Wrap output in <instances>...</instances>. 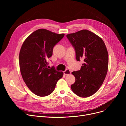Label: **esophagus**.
<instances>
[{"label": "esophagus", "mask_w": 126, "mask_h": 126, "mask_svg": "<svg viewBox=\"0 0 126 126\" xmlns=\"http://www.w3.org/2000/svg\"><path fill=\"white\" fill-rule=\"evenodd\" d=\"M63 73L65 75H68L70 74L71 72H70V70L69 69H66L65 71H63Z\"/></svg>", "instance_id": "esophagus-1"}]
</instances>
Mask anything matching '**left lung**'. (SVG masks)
Returning a JSON list of instances; mask_svg holds the SVG:
<instances>
[{
    "mask_svg": "<svg viewBox=\"0 0 126 126\" xmlns=\"http://www.w3.org/2000/svg\"><path fill=\"white\" fill-rule=\"evenodd\" d=\"M66 37L74 47L76 60L83 61L81 69L72 72L76 81L71 85L76 95L87 97L101 86L108 68V54L102 38L94 33L83 30Z\"/></svg>",
    "mask_w": 126,
    "mask_h": 126,
    "instance_id": "1",
    "label": "left lung"
}]
</instances>
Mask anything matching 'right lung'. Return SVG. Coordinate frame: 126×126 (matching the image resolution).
I'll use <instances>...</instances> for the list:
<instances>
[{"label": "right lung", "mask_w": 126, "mask_h": 126, "mask_svg": "<svg viewBox=\"0 0 126 126\" xmlns=\"http://www.w3.org/2000/svg\"><path fill=\"white\" fill-rule=\"evenodd\" d=\"M45 29L33 32L24 41L20 51V69L23 80L30 90L39 96L54 91L58 81L63 75L53 66L49 69L47 59L52 55L54 46L64 37Z\"/></svg>", "instance_id": "1"}]
</instances>
